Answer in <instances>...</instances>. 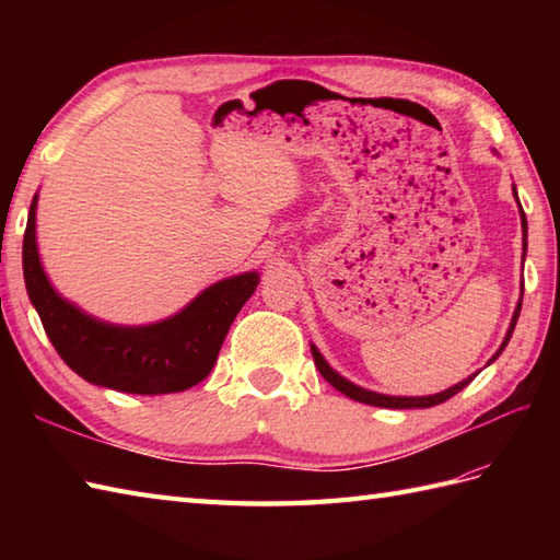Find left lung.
Here are the masks:
<instances>
[{
  "instance_id": "1",
  "label": "left lung",
  "mask_w": 560,
  "mask_h": 560,
  "mask_svg": "<svg viewBox=\"0 0 560 560\" xmlns=\"http://www.w3.org/2000/svg\"><path fill=\"white\" fill-rule=\"evenodd\" d=\"M513 195L517 197L515 185H513ZM517 205H520V199H517ZM520 217H522V233H525V237H522V247L527 249V217H525V211H522V207H520ZM522 291H525V289H522ZM520 311H522V301H520L517 307H515L513 319H510V329H508V335H505V339H503V343H501V349H498V351L493 353V359H491L489 363H493V361L498 359V355L503 353V349L508 347V341H510V337H513V331H515ZM311 351H313V359H315V365H317L319 375H323L331 387H337V389L341 392V395H347L349 399H355V401H361V404H371V407H383V409H428V407H435V404H443V401H447L450 397H455L457 392H462L464 387H467V385L471 383V380H474V375H477V373H474V375H469L467 380H462V383L452 385L450 389L438 392V395H428V397H389V395H377V392L363 389V387H359V385L349 383L347 377H341L337 371H331L329 363L323 359V353H319L317 347H313V343H311Z\"/></svg>"
}]
</instances>
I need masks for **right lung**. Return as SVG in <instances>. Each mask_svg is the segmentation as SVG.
<instances>
[{
    "mask_svg": "<svg viewBox=\"0 0 560 560\" xmlns=\"http://www.w3.org/2000/svg\"><path fill=\"white\" fill-rule=\"evenodd\" d=\"M35 207L38 195L31 201L23 233V279L47 337L71 371L86 383L129 395H168L201 383L217 363L235 315L255 293L259 273L247 271L213 283L161 323H101L65 301L47 281L35 243Z\"/></svg>",
    "mask_w": 560,
    "mask_h": 560,
    "instance_id": "obj_1",
    "label": "right lung"
}]
</instances>
